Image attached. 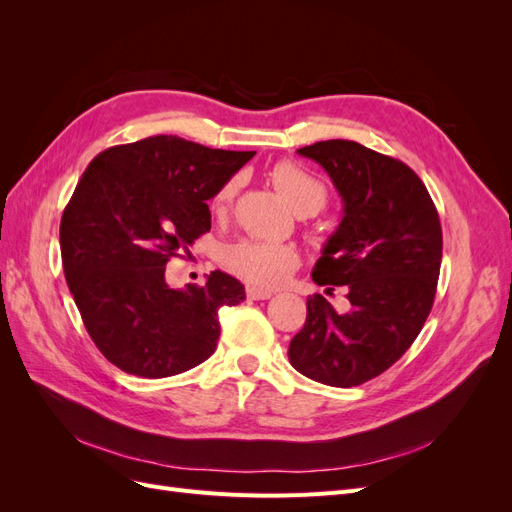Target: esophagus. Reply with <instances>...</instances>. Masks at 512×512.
Listing matches in <instances>:
<instances>
[{
	"mask_svg": "<svg viewBox=\"0 0 512 512\" xmlns=\"http://www.w3.org/2000/svg\"><path fill=\"white\" fill-rule=\"evenodd\" d=\"M247 297H250L252 301H265V299L273 297V292L256 288V286H250V288H247Z\"/></svg>",
	"mask_w": 512,
	"mask_h": 512,
	"instance_id": "esophagus-1",
	"label": "esophagus"
}]
</instances>
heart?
Segmentation results:
<instances>
[{
  "label": "heart",
  "mask_w": 512,
  "mask_h": 512,
  "mask_svg": "<svg viewBox=\"0 0 512 512\" xmlns=\"http://www.w3.org/2000/svg\"><path fill=\"white\" fill-rule=\"evenodd\" d=\"M273 183L277 192L282 194V198L294 211L303 207L320 211L324 203H327V190H324V185L316 177L305 173L297 164L284 162L275 166ZM235 194L237 179L224 183L211 200L213 213H226ZM222 262L230 273H235L247 284L271 288L282 284L294 271V267H297V254H294L292 247L282 243L241 239L226 247Z\"/></svg>",
  "instance_id": "heart-1"
}]
</instances>
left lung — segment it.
Segmentation results:
<instances>
[{
	"label": "left lung",
	"mask_w": 512,
	"mask_h": 512,
	"mask_svg": "<svg viewBox=\"0 0 512 512\" xmlns=\"http://www.w3.org/2000/svg\"><path fill=\"white\" fill-rule=\"evenodd\" d=\"M342 196L344 215L312 271L318 286H346L348 312L307 297L303 329L288 348L290 365L316 382L363 384L404 354L436 297L442 228L425 183L410 166L354 141L301 147Z\"/></svg>",
	"instance_id": "1"
}]
</instances>
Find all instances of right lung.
I'll return each instance as SVG.
<instances>
[{"instance_id": "add662e5", "label": "right lung", "mask_w": 512, "mask_h": 512, "mask_svg": "<svg viewBox=\"0 0 512 512\" xmlns=\"http://www.w3.org/2000/svg\"><path fill=\"white\" fill-rule=\"evenodd\" d=\"M256 151L149 136L91 160L61 215L64 273L85 329L108 361L141 378L188 371L215 352L218 309L245 299L235 277L166 284V262L211 228L207 200Z\"/></svg>"}]
</instances>
